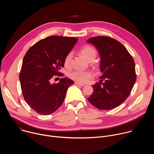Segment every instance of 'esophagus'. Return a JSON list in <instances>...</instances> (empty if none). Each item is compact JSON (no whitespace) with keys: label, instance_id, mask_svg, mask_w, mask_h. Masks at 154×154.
<instances>
[{"label":"esophagus","instance_id":"esophagus-1","mask_svg":"<svg viewBox=\"0 0 154 154\" xmlns=\"http://www.w3.org/2000/svg\"><path fill=\"white\" fill-rule=\"evenodd\" d=\"M74 83H75V85H80V86H82L85 85V84H83V83H79V82H75Z\"/></svg>","mask_w":154,"mask_h":154}]
</instances>
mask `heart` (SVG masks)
I'll return each mask as SVG.
<instances>
[{
  "label": "heart",
  "mask_w": 154,
  "mask_h": 154,
  "mask_svg": "<svg viewBox=\"0 0 154 154\" xmlns=\"http://www.w3.org/2000/svg\"><path fill=\"white\" fill-rule=\"evenodd\" d=\"M80 54L89 62L93 61L96 56L97 51L91 46H86L82 47L80 49ZM72 54L71 52L68 53L64 59V65L66 68H70L71 66ZM94 74L91 71H74L69 73V77L73 80L80 83H85L93 77Z\"/></svg>",
  "instance_id": "b5f03b06"
}]
</instances>
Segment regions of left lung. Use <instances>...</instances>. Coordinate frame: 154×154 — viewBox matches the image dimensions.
<instances>
[{"label":"left lung","mask_w":154,"mask_h":154,"mask_svg":"<svg viewBox=\"0 0 154 154\" xmlns=\"http://www.w3.org/2000/svg\"><path fill=\"white\" fill-rule=\"evenodd\" d=\"M87 42L99 51L102 73L99 83L92 86L93 93L88 100L102 110L115 108L127 99L135 83L134 58L120 42L111 37L98 36Z\"/></svg>","instance_id":"1"}]
</instances>
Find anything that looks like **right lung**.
Segmentation results:
<instances>
[{"mask_svg": "<svg viewBox=\"0 0 154 154\" xmlns=\"http://www.w3.org/2000/svg\"><path fill=\"white\" fill-rule=\"evenodd\" d=\"M74 37L51 36L36 42L26 52L19 74L26 102L36 113L48 115L62 105L68 88L74 82L62 78L51 83L64 66V59L77 41Z\"/></svg>", "mask_w": 154, "mask_h": 154, "instance_id": "right-lung-1", "label": "right lung"}]
</instances>
